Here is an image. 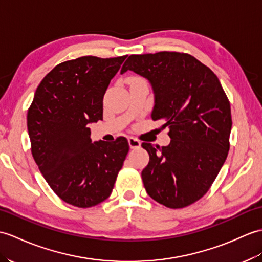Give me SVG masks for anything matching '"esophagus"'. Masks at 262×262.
Returning a JSON list of instances; mask_svg holds the SVG:
<instances>
[{"label": "esophagus", "instance_id": "esophagus-1", "mask_svg": "<svg viewBox=\"0 0 262 262\" xmlns=\"http://www.w3.org/2000/svg\"><path fill=\"white\" fill-rule=\"evenodd\" d=\"M128 145H129L130 148H138V147H141V142H139L138 139H136V138L129 137L128 138Z\"/></svg>", "mask_w": 262, "mask_h": 262}]
</instances>
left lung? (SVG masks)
<instances>
[{
    "label": "left lung",
    "mask_w": 262,
    "mask_h": 262,
    "mask_svg": "<svg viewBox=\"0 0 262 262\" xmlns=\"http://www.w3.org/2000/svg\"><path fill=\"white\" fill-rule=\"evenodd\" d=\"M133 71L153 89L150 117L168 126L167 146L143 143L149 154L142 172L148 195L171 209L200 200L220 172L232 127L228 97L208 67L186 53L132 54L120 74Z\"/></svg>",
    "instance_id": "left-lung-1"
}]
</instances>
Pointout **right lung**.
I'll list each match as a JSON object with an SVG mask.
<instances>
[{
  "instance_id": "add662e5",
  "label": "right lung",
  "mask_w": 262,
  "mask_h": 262,
  "mask_svg": "<svg viewBox=\"0 0 262 262\" xmlns=\"http://www.w3.org/2000/svg\"><path fill=\"white\" fill-rule=\"evenodd\" d=\"M127 56L81 57L42 79L28 112L31 151L57 195L78 208L109 198L129 145L125 137L94 142L89 124L102 120V99Z\"/></svg>"
}]
</instances>
